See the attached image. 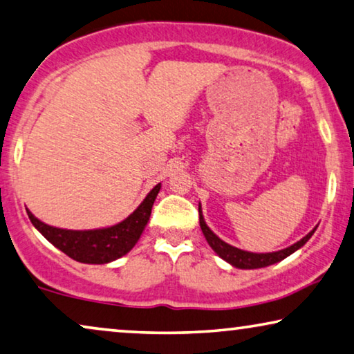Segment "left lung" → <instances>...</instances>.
<instances>
[{"mask_svg":"<svg viewBox=\"0 0 354 354\" xmlns=\"http://www.w3.org/2000/svg\"><path fill=\"white\" fill-rule=\"evenodd\" d=\"M198 216H200V227H202V232L207 239L208 245L211 246L216 254H218L221 259H224L225 262H229L232 267L236 268H243V270H252V268H262V267H268L272 263H277L279 261L286 259L288 256H291L292 252H295L297 250H300L307 241L312 239V235L315 234L316 227L308 232L304 239H300L299 241H295L294 245L284 248V250L279 251H273V252H251V251H243L240 248H235L229 243H225L224 240H221L218 235L211 230L207 223H205L203 213H202V205L198 203Z\"/></svg>","mask_w":354,"mask_h":354,"instance_id":"left-lung-1","label":"left lung"}]
</instances>
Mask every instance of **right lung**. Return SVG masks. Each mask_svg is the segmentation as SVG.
Segmentation results:
<instances>
[{
  "label": "right lung",
  "mask_w": 354,
  "mask_h": 354,
  "mask_svg": "<svg viewBox=\"0 0 354 354\" xmlns=\"http://www.w3.org/2000/svg\"><path fill=\"white\" fill-rule=\"evenodd\" d=\"M160 187L162 184L159 183L154 189H151V192L146 195L133 213L109 227L88 230L60 229L42 223L28 208H26V214L35 229L71 259L82 263H109L120 259L138 243L151 218L152 205L156 202Z\"/></svg>",
  "instance_id": "obj_1"
}]
</instances>
